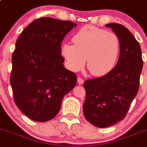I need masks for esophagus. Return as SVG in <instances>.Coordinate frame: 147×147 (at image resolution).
I'll list each match as a JSON object with an SVG mask.
<instances>
[{
    "label": "esophagus",
    "instance_id": "esophagus-1",
    "mask_svg": "<svg viewBox=\"0 0 147 147\" xmlns=\"http://www.w3.org/2000/svg\"><path fill=\"white\" fill-rule=\"evenodd\" d=\"M83 83H84V81H83V80L82 79V78H78V84L82 85Z\"/></svg>",
    "mask_w": 147,
    "mask_h": 147
}]
</instances>
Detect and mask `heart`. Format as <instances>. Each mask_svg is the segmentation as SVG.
Segmentation results:
<instances>
[{"instance_id": "b5f03b06", "label": "heart", "mask_w": 147, "mask_h": 147, "mask_svg": "<svg viewBox=\"0 0 147 147\" xmlns=\"http://www.w3.org/2000/svg\"><path fill=\"white\" fill-rule=\"evenodd\" d=\"M74 44L64 43L61 53L74 72L80 71L87 61V68L94 76L110 72L117 61L120 49V38L112 32L86 25L72 38Z\"/></svg>"}]
</instances>
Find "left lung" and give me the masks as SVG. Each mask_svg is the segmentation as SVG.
Segmentation results:
<instances>
[{"label":"left lung","mask_w":147,"mask_h":147,"mask_svg":"<svg viewBox=\"0 0 147 147\" xmlns=\"http://www.w3.org/2000/svg\"><path fill=\"white\" fill-rule=\"evenodd\" d=\"M106 26L120 38L118 61L107 74L88 79L83 85V114L89 123L98 127H109L124 119L138 93L143 67L141 47L129 30L117 23Z\"/></svg>","instance_id":"8db88e82"}]
</instances>
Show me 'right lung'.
Masks as SVG:
<instances>
[{
	"label": "right lung",
	"instance_id": "1",
	"mask_svg": "<svg viewBox=\"0 0 147 147\" xmlns=\"http://www.w3.org/2000/svg\"><path fill=\"white\" fill-rule=\"evenodd\" d=\"M77 24L42 17L29 24L16 42L10 83L13 100L29 118L53 119L64 96L75 86L76 74L64 68L61 43Z\"/></svg>",
	"mask_w": 147,
	"mask_h": 147
}]
</instances>
